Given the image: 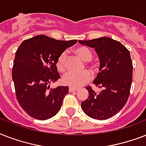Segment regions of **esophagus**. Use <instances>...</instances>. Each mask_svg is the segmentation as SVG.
Masks as SVG:
<instances>
[{"instance_id": "esophagus-1", "label": "esophagus", "mask_w": 146, "mask_h": 146, "mask_svg": "<svg viewBox=\"0 0 146 146\" xmlns=\"http://www.w3.org/2000/svg\"><path fill=\"white\" fill-rule=\"evenodd\" d=\"M79 90V89L77 88H73V87H70V89H69V91L70 92H76Z\"/></svg>"}]
</instances>
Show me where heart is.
Here are the masks:
<instances>
[{"label": "heart", "mask_w": 146, "mask_h": 146, "mask_svg": "<svg viewBox=\"0 0 146 146\" xmlns=\"http://www.w3.org/2000/svg\"><path fill=\"white\" fill-rule=\"evenodd\" d=\"M73 52L77 55L84 61H89L92 58V53L89 48L85 46L78 47L74 49ZM66 53L62 52L57 60V67L58 70L64 72L66 70ZM92 78L91 73L88 70H85L81 73H74V72H68L64 76L62 79L63 82L69 86L77 87L82 86L83 85L90 81Z\"/></svg>", "instance_id": "1"}]
</instances>
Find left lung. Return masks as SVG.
<instances>
[{
	"instance_id": "obj_1",
	"label": "left lung",
	"mask_w": 146,
	"mask_h": 146,
	"mask_svg": "<svg viewBox=\"0 0 146 146\" xmlns=\"http://www.w3.org/2000/svg\"><path fill=\"white\" fill-rule=\"evenodd\" d=\"M78 42L95 48L100 66L93 83L102 89L96 93L91 87H87L89 97L81 103L82 111L93 119L107 120L117 113L129 98L133 80L130 54L120 42L111 38Z\"/></svg>"
}]
</instances>
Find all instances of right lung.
Instances as JSON below:
<instances>
[{"label": "right lung", "instance_id": "add662e5", "mask_svg": "<svg viewBox=\"0 0 146 146\" xmlns=\"http://www.w3.org/2000/svg\"><path fill=\"white\" fill-rule=\"evenodd\" d=\"M76 42L40 35L23 41L17 49L12 79L19 105L32 117L48 120L60 111L69 87L50 89V84L60 78L56 66L60 54Z\"/></svg>", "mask_w": 146, "mask_h": 146}]
</instances>
